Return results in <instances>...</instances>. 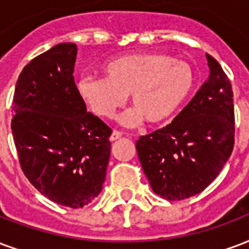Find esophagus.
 Masks as SVG:
<instances>
[{"label":"esophagus","mask_w":249,"mask_h":249,"mask_svg":"<svg viewBox=\"0 0 249 249\" xmlns=\"http://www.w3.org/2000/svg\"><path fill=\"white\" fill-rule=\"evenodd\" d=\"M120 137H121V133H120V132H117V130H113V132H112V134H110L109 140L110 141H117Z\"/></svg>","instance_id":"esophagus-1"}]
</instances>
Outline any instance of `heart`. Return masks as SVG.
<instances>
[{
    "label": "heart",
    "mask_w": 249,
    "mask_h": 249,
    "mask_svg": "<svg viewBox=\"0 0 249 249\" xmlns=\"http://www.w3.org/2000/svg\"><path fill=\"white\" fill-rule=\"evenodd\" d=\"M106 76L83 73L76 91L88 109L101 119L113 117L124 106L126 95L133 108L119 117L125 126L170 120L190 96L194 88L193 68L182 59L161 53H142L120 56L104 66Z\"/></svg>",
    "instance_id": "b5f03b06"
}]
</instances>
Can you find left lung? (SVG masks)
Returning <instances> with one entry per match:
<instances>
[{"label": "left lung", "instance_id": "1", "mask_svg": "<svg viewBox=\"0 0 249 249\" xmlns=\"http://www.w3.org/2000/svg\"><path fill=\"white\" fill-rule=\"evenodd\" d=\"M207 56L209 79L171 124L136 142L141 166L156 194L181 200L199 194L231 157L233 93L220 64Z\"/></svg>", "mask_w": 249, "mask_h": 249}]
</instances>
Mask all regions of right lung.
<instances>
[{"label":"right lung","instance_id":"right-lung-1","mask_svg":"<svg viewBox=\"0 0 249 249\" xmlns=\"http://www.w3.org/2000/svg\"><path fill=\"white\" fill-rule=\"evenodd\" d=\"M76 54L75 43H59L25 66L12 120L26 178L46 198L71 209L91 203L103 190L112 133L76 91Z\"/></svg>","mask_w":249,"mask_h":249}]
</instances>
